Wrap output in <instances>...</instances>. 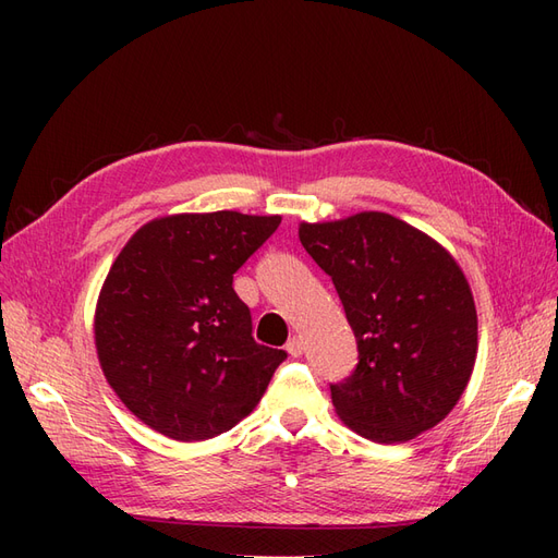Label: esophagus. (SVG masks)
<instances>
[{
    "label": "esophagus",
    "instance_id": "34e87169",
    "mask_svg": "<svg viewBox=\"0 0 558 558\" xmlns=\"http://www.w3.org/2000/svg\"><path fill=\"white\" fill-rule=\"evenodd\" d=\"M302 349H305V344H302V340H300V337H298V335H293V337H291V340H289V342H286V351H289L293 359L302 356Z\"/></svg>",
    "mask_w": 558,
    "mask_h": 558
}]
</instances>
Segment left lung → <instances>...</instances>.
I'll list each match as a JSON object with an SVG mask.
<instances>
[{
    "mask_svg": "<svg viewBox=\"0 0 558 558\" xmlns=\"http://www.w3.org/2000/svg\"><path fill=\"white\" fill-rule=\"evenodd\" d=\"M300 242L332 279L356 335L359 365L330 384L335 412L373 442L440 424L477 359V310L451 253L384 211L305 223Z\"/></svg>",
    "mask_w": 558,
    "mask_h": 558,
    "instance_id": "obj_1",
    "label": "left lung"
}]
</instances>
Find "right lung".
<instances>
[{
    "instance_id": "1",
    "label": "right lung",
    "mask_w": 558,
    "mask_h": 558,
    "mask_svg": "<svg viewBox=\"0 0 558 558\" xmlns=\"http://www.w3.org/2000/svg\"><path fill=\"white\" fill-rule=\"evenodd\" d=\"M281 223L240 211L154 218L118 253L95 307L109 386L148 428L209 440L260 402L286 351L258 344L232 275Z\"/></svg>"
}]
</instances>
